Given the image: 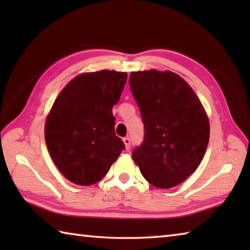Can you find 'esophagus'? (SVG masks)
Segmentation results:
<instances>
[{
  "label": "esophagus",
  "mask_w": 250,
  "mask_h": 250,
  "mask_svg": "<svg viewBox=\"0 0 250 250\" xmlns=\"http://www.w3.org/2000/svg\"><path fill=\"white\" fill-rule=\"evenodd\" d=\"M122 142H124V144L125 146V149L129 150L130 149V145H131V141H130L129 137H125V139L122 140Z\"/></svg>",
  "instance_id": "1"
}]
</instances>
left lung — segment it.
<instances>
[{"label":"left lung","instance_id":"1","mask_svg":"<svg viewBox=\"0 0 250 250\" xmlns=\"http://www.w3.org/2000/svg\"><path fill=\"white\" fill-rule=\"evenodd\" d=\"M130 88L145 126L132 159L150 185L173 188L200 166L209 140L208 117L193 89L171 71L131 72Z\"/></svg>","mask_w":250,"mask_h":250}]
</instances>
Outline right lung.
<instances>
[{
	"mask_svg": "<svg viewBox=\"0 0 250 250\" xmlns=\"http://www.w3.org/2000/svg\"><path fill=\"white\" fill-rule=\"evenodd\" d=\"M125 72L79 74L55 100L45 122V141L52 161L71 183L100 182L125 144L115 134L113 106L126 82Z\"/></svg>",
	"mask_w": 250,
	"mask_h": 250,
	"instance_id": "add662e5",
	"label": "right lung"
}]
</instances>
